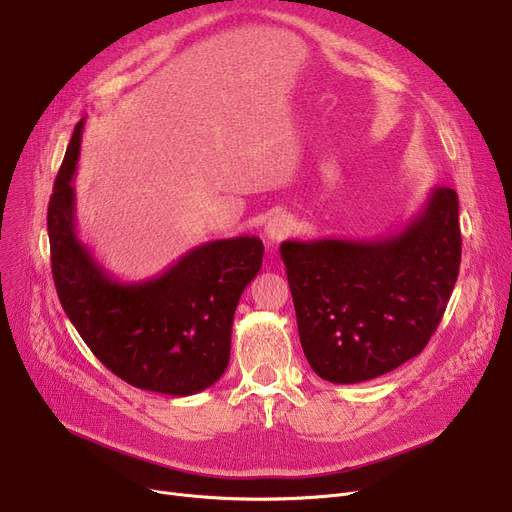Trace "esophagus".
Segmentation results:
<instances>
[{
  "label": "esophagus",
  "mask_w": 512,
  "mask_h": 512,
  "mask_svg": "<svg viewBox=\"0 0 512 512\" xmlns=\"http://www.w3.org/2000/svg\"><path fill=\"white\" fill-rule=\"evenodd\" d=\"M294 228V222L288 218V215H274V218L265 224V238L270 240V245H276V242L284 240Z\"/></svg>",
  "instance_id": "34e87169"
}]
</instances>
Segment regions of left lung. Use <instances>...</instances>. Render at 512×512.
<instances>
[{"mask_svg": "<svg viewBox=\"0 0 512 512\" xmlns=\"http://www.w3.org/2000/svg\"><path fill=\"white\" fill-rule=\"evenodd\" d=\"M459 197L436 186L405 230L373 240H286L301 346L332 384H359L417 357L461 267Z\"/></svg>", "mask_w": 512, "mask_h": 512, "instance_id": "obj_1", "label": "left lung"}]
</instances>
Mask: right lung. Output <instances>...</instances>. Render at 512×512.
I'll return each mask as SVG.
<instances>
[{
  "label": "right lung",
  "instance_id": "add662e5",
  "mask_svg": "<svg viewBox=\"0 0 512 512\" xmlns=\"http://www.w3.org/2000/svg\"><path fill=\"white\" fill-rule=\"evenodd\" d=\"M85 120L74 126L47 207L51 272L60 303L93 355L134 388L191 396L222 378L232 319L259 274L257 236L209 240L164 274L118 282L76 236L74 186Z\"/></svg>",
  "mask_w": 512,
  "mask_h": 512
}]
</instances>
